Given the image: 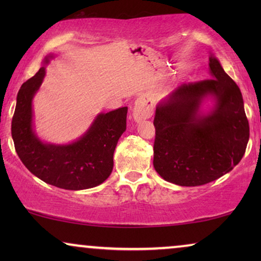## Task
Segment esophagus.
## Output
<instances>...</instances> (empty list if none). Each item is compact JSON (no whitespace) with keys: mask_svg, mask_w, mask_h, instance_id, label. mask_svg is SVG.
Instances as JSON below:
<instances>
[{"mask_svg":"<svg viewBox=\"0 0 261 261\" xmlns=\"http://www.w3.org/2000/svg\"><path fill=\"white\" fill-rule=\"evenodd\" d=\"M153 114V105L147 98H139L134 103L133 108V119L135 122L146 120L151 117Z\"/></svg>","mask_w":261,"mask_h":261,"instance_id":"34e87169","label":"esophagus"}]
</instances>
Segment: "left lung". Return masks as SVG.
<instances>
[{
  "instance_id": "obj_1",
  "label": "left lung",
  "mask_w": 261,
  "mask_h": 261,
  "mask_svg": "<svg viewBox=\"0 0 261 261\" xmlns=\"http://www.w3.org/2000/svg\"><path fill=\"white\" fill-rule=\"evenodd\" d=\"M212 78L184 84L156 106L153 165L160 177L180 187H198L237 166L249 139L244 99L219 59L209 57ZM213 99L204 113L202 102Z\"/></svg>"
}]
</instances>
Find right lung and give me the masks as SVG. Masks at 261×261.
<instances>
[{
  "label": "right lung",
  "mask_w": 261,
  "mask_h": 261,
  "mask_svg": "<svg viewBox=\"0 0 261 261\" xmlns=\"http://www.w3.org/2000/svg\"><path fill=\"white\" fill-rule=\"evenodd\" d=\"M53 56L45 57L33 77L21 85L12 121L15 151L23 165L45 183L65 190H84L102 184L113 171L114 151L126 130L127 107L95 117L89 129L66 145L40 140L34 130L33 98Z\"/></svg>",
  "instance_id": "obj_1"
}]
</instances>
